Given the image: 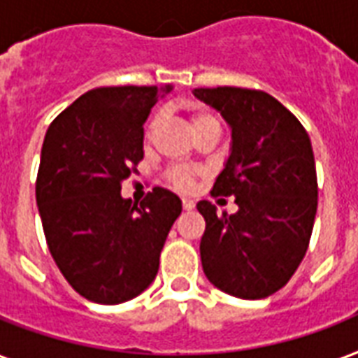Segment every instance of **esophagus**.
I'll use <instances>...</instances> for the list:
<instances>
[{
  "mask_svg": "<svg viewBox=\"0 0 358 358\" xmlns=\"http://www.w3.org/2000/svg\"><path fill=\"white\" fill-rule=\"evenodd\" d=\"M182 206H184V210H193L195 208V203L191 199H182Z\"/></svg>",
  "mask_w": 358,
  "mask_h": 358,
  "instance_id": "esophagus-1",
  "label": "esophagus"
}]
</instances>
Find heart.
<instances>
[{"mask_svg":"<svg viewBox=\"0 0 358 358\" xmlns=\"http://www.w3.org/2000/svg\"><path fill=\"white\" fill-rule=\"evenodd\" d=\"M157 124H159V116L154 114V116L150 118L148 125H146V138H152ZM206 125H217V120H215L210 113H206V110H193V114H191V127H193V131L203 129ZM167 180L169 184L173 185V187H176V189L187 191L193 187V184H195V173H193L191 169L173 167L167 173Z\"/></svg>","mask_w":358,"mask_h":358,"instance_id":"obj_1","label":"heart"}]
</instances>
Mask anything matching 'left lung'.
<instances>
[{
    "label": "left lung",
    "mask_w": 358,
    "mask_h": 358,
    "mask_svg": "<svg viewBox=\"0 0 358 358\" xmlns=\"http://www.w3.org/2000/svg\"><path fill=\"white\" fill-rule=\"evenodd\" d=\"M195 97L231 125V154L212 195H234L238 212L197 203L206 229L201 261L210 283L238 299H266L306 255L317 212L310 136L296 116L261 90L197 88Z\"/></svg>",
    "instance_id": "8db88e82"
}]
</instances>
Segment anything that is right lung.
<instances>
[{
  "mask_svg": "<svg viewBox=\"0 0 358 358\" xmlns=\"http://www.w3.org/2000/svg\"><path fill=\"white\" fill-rule=\"evenodd\" d=\"M161 92L171 86L90 90L45 135L35 199L46 244L71 287L97 304L135 299L154 282L182 212L165 187L141 206L120 193L144 157L143 125Z\"/></svg>",
  "mask_w": 358,
  "mask_h": 358,
  "instance_id": "right-lung-1",
  "label": "right lung"
}]
</instances>
